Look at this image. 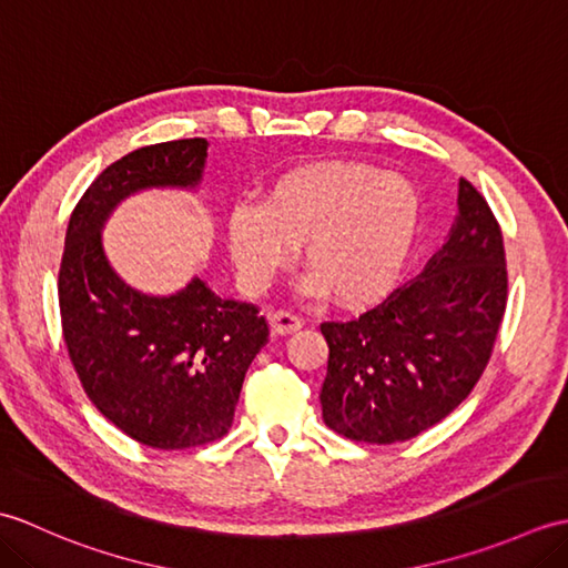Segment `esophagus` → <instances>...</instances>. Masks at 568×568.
<instances>
[{
	"label": "esophagus",
	"instance_id": "obj_1",
	"mask_svg": "<svg viewBox=\"0 0 568 568\" xmlns=\"http://www.w3.org/2000/svg\"><path fill=\"white\" fill-rule=\"evenodd\" d=\"M268 322H271V329H273V334H293V332H297L300 327H303V320L300 317H295L293 312H285V310H277V312H273V315L268 317Z\"/></svg>",
	"mask_w": 568,
	"mask_h": 568
}]
</instances>
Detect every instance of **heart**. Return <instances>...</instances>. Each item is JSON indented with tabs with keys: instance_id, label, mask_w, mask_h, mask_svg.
Instances as JSON below:
<instances>
[{
	"instance_id": "obj_1",
	"label": "heart",
	"mask_w": 568,
	"mask_h": 568,
	"mask_svg": "<svg viewBox=\"0 0 568 568\" xmlns=\"http://www.w3.org/2000/svg\"><path fill=\"white\" fill-rule=\"evenodd\" d=\"M419 220V192L407 178L371 163L332 161L281 175L263 202H236L226 236L248 287L268 285L303 244L305 291H329L339 305L356 307L390 293Z\"/></svg>"
}]
</instances>
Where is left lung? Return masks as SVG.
<instances>
[{"instance_id":"left-lung-1","label":"left lung","mask_w":568,"mask_h":568,"mask_svg":"<svg viewBox=\"0 0 568 568\" xmlns=\"http://www.w3.org/2000/svg\"><path fill=\"white\" fill-rule=\"evenodd\" d=\"M508 303L500 226L484 195L458 180L446 244L415 281L352 322H324V425L346 439L395 444L462 405L484 373Z\"/></svg>"}]
</instances>
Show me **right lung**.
Masks as SVG:
<instances>
[{
  "label": "right lung",
  "mask_w": 568,
  "mask_h": 568,
  "mask_svg": "<svg viewBox=\"0 0 568 568\" xmlns=\"http://www.w3.org/2000/svg\"><path fill=\"white\" fill-rule=\"evenodd\" d=\"M207 146L153 143L104 168L70 214L58 275L63 336L84 393L131 439L165 452L224 437L268 324L256 305L216 295L200 277L173 295L136 291L106 258L102 229L141 190H195Z\"/></svg>",
  "instance_id": "right-lung-1"
}]
</instances>
